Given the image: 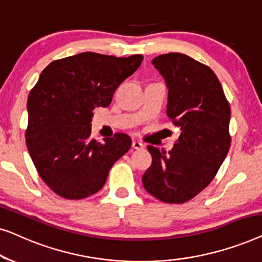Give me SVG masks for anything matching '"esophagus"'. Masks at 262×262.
<instances>
[{"instance_id":"esophagus-1","label":"esophagus","mask_w":262,"mask_h":262,"mask_svg":"<svg viewBox=\"0 0 262 262\" xmlns=\"http://www.w3.org/2000/svg\"><path fill=\"white\" fill-rule=\"evenodd\" d=\"M143 145L141 142H138V141H134L132 142V148L134 149H136V150H141V149H143Z\"/></svg>"}]
</instances>
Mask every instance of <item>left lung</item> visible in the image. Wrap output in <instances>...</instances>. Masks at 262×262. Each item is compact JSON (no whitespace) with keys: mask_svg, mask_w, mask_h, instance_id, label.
<instances>
[{"mask_svg":"<svg viewBox=\"0 0 262 262\" xmlns=\"http://www.w3.org/2000/svg\"><path fill=\"white\" fill-rule=\"evenodd\" d=\"M168 87L167 116L181 134L169 152L148 145L152 162L143 186L161 202L182 204L216 177L230 148V106L216 74L178 52L152 59Z\"/></svg>","mask_w":262,"mask_h":262,"instance_id":"left-lung-1","label":"left lung"}]
</instances>
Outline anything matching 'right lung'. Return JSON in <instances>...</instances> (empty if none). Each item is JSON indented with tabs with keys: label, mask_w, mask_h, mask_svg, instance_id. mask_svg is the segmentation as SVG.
Wrapping results in <instances>:
<instances>
[{
	"label": "right lung",
	"mask_w": 262,
	"mask_h": 262,
	"mask_svg": "<svg viewBox=\"0 0 262 262\" xmlns=\"http://www.w3.org/2000/svg\"><path fill=\"white\" fill-rule=\"evenodd\" d=\"M142 55L94 52L53 60L41 71L27 100L26 145L38 174L56 194L83 199L105 185L131 138L116 134L91 138L95 107H107L116 89L138 69Z\"/></svg>",
	"instance_id": "1"
}]
</instances>
